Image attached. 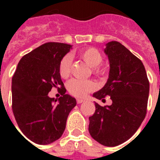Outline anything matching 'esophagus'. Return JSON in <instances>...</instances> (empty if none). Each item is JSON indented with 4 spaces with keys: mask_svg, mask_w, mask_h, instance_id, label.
Masks as SVG:
<instances>
[{
    "mask_svg": "<svg viewBox=\"0 0 160 160\" xmlns=\"http://www.w3.org/2000/svg\"><path fill=\"white\" fill-rule=\"evenodd\" d=\"M84 102H85V100H83V99H80V98H78V99H77V103H78V104H80V103Z\"/></svg>",
    "mask_w": 160,
    "mask_h": 160,
    "instance_id": "obj_1",
    "label": "esophagus"
}]
</instances>
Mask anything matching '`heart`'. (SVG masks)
I'll return each mask as SVG.
<instances>
[{
	"label": "heart",
	"instance_id": "heart-1",
	"mask_svg": "<svg viewBox=\"0 0 160 160\" xmlns=\"http://www.w3.org/2000/svg\"><path fill=\"white\" fill-rule=\"evenodd\" d=\"M78 56L88 66L92 68L94 75H102L105 73V69L100 64L102 62V55L97 49L92 47L85 48L78 52ZM59 74L62 78H67L71 73V58L70 55H66L61 59L58 66ZM67 90L70 94L77 98H84L87 94L95 89V84L90 80H80L73 78L67 83Z\"/></svg>",
	"mask_w": 160,
	"mask_h": 160
}]
</instances>
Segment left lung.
<instances>
[{
    "label": "left lung",
    "mask_w": 160,
    "mask_h": 160,
    "mask_svg": "<svg viewBox=\"0 0 160 160\" xmlns=\"http://www.w3.org/2000/svg\"><path fill=\"white\" fill-rule=\"evenodd\" d=\"M104 52L110 62L109 78L93 96L99 100L110 96L112 104L102 107L95 102L89 132L102 145L115 147L128 140L146 116L149 81L140 59L123 45L110 42Z\"/></svg>",
    "instance_id": "left-lung-1"
}]
</instances>
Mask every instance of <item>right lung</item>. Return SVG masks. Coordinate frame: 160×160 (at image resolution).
Returning a JSON list of instances; mask_svg holds the SVG:
<instances>
[{
    "mask_svg": "<svg viewBox=\"0 0 160 160\" xmlns=\"http://www.w3.org/2000/svg\"><path fill=\"white\" fill-rule=\"evenodd\" d=\"M72 46L47 42L20 60L12 78V108L18 127L29 140L46 145L58 140L76 99L66 94L58 66ZM53 87L61 89L58 100L48 94Z\"/></svg>",
    "mask_w": 160,
    "mask_h": 160,
    "instance_id": "1",
    "label": "right lung"
}]
</instances>
